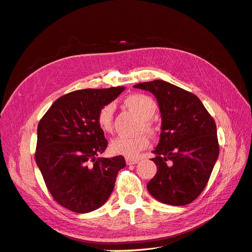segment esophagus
<instances>
[{"label": "esophagus", "instance_id": "esophagus-1", "mask_svg": "<svg viewBox=\"0 0 252 252\" xmlns=\"http://www.w3.org/2000/svg\"><path fill=\"white\" fill-rule=\"evenodd\" d=\"M139 162V159L136 158H126V164L127 165H134Z\"/></svg>", "mask_w": 252, "mask_h": 252}]
</instances>
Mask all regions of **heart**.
I'll return each instance as SVG.
<instances>
[{"label": "heart", "instance_id": "heart-1", "mask_svg": "<svg viewBox=\"0 0 252 252\" xmlns=\"http://www.w3.org/2000/svg\"><path fill=\"white\" fill-rule=\"evenodd\" d=\"M129 108L133 109L144 119V126L148 131L151 130V124L148 119L154 116L157 110V103L152 97L143 94H134L128 95L125 100ZM114 103H107L100 108L96 116V123L101 130L105 133H110L113 130V113ZM148 139L145 135H119L110 143V150L114 155H121L126 158H136L140 152L148 146Z\"/></svg>", "mask_w": 252, "mask_h": 252}]
</instances>
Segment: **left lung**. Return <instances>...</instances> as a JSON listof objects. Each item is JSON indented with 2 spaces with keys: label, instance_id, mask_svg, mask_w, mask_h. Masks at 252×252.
<instances>
[{
  "label": "left lung",
  "instance_id": "left-lung-1",
  "mask_svg": "<svg viewBox=\"0 0 252 252\" xmlns=\"http://www.w3.org/2000/svg\"><path fill=\"white\" fill-rule=\"evenodd\" d=\"M154 94L161 112L159 142L152 151L158 167L147 190L156 200L187 205L203 191L219 157L217 126L200 98L163 80L133 86Z\"/></svg>",
  "mask_w": 252,
  "mask_h": 252
}]
</instances>
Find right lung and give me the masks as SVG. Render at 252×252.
<instances>
[{
  "label": "right lung",
  "instance_id": "1",
  "mask_svg": "<svg viewBox=\"0 0 252 252\" xmlns=\"http://www.w3.org/2000/svg\"><path fill=\"white\" fill-rule=\"evenodd\" d=\"M125 87L82 89L58 100L37 125L35 162L49 192L60 205L78 213L103 206L114 188L124 157L97 158L107 140L96 123L102 106Z\"/></svg>",
  "mask_w": 252,
  "mask_h": 252
}]
</instances>
